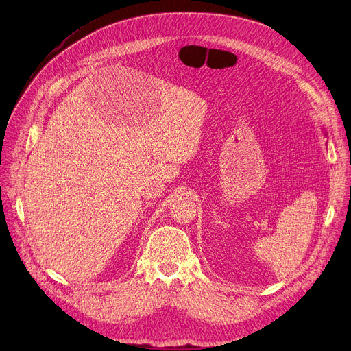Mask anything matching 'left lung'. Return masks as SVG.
Instances as JSON below:
<instances>
[{"instance_id": "8db88e82", "label": "left lung", "mask_w": 351, "mask_h": 351, "mask_svg": "<svg viewBox=\"0 0 351 351\" xmlns=\"http://www.w3.org/2000/svg\"><path fill=\"white\" fill-rule=\"evenodd\" d=\"M324 135H326V136H327V134H326V132H324Z\"/></svg>"}]
</instances>
